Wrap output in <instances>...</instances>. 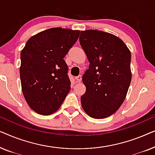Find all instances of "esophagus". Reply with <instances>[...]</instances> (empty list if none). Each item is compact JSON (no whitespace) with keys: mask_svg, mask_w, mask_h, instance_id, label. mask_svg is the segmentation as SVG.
<instances>
[{"mask_svg":"<svg viewBox=\"0 0 155 155\" xmlns=\"http://www.w3.org/2000/svg\"><path fill=\"white\" fill-rule=\"evenodd\" d=\"M75 80H76V81H77L78 82H80L82 81V76L81 75L78 76V77L75 78Z\"/></svg>","mask_w":155,"mask_h":155,"instance_id":"esophagus-1","label":"esophagus"}]
</instances>
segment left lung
<instances>
[{"label": "left lung", "mask_w": 155, "mask_h": 155, "mask_svg": "<svg viewBox=\"0 0 155 155\" xmlns=\"http://www.w3.org/2000/svg\"><path fill=\"white\" fill-rule=\"evenodd\" d=\"M79 39L90 62L82 76V107L93 118L109 117L121 106L130 86V51L119 37L103 31H81Z\"/></svg>", "instance_id": "left-lung-1"}]
</instances>
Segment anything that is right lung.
Listing matches in <instances>:
<instances>
[{
  "instance_id": "add662e5",
  "label": "right lung",
  "mask_w": 155,
  "mask_h": 155,
  "mask_svg": "<svg viewBox=\"0 0 155 155\" xmlns=\"http://www.w3.org/2000/svg\"><path fill=\"white\" fill-rule=\"evenodd\" d=\"M79 35V30L61 27L46 29L29 38L21 51L22 91L36 113H54L68 94L71 80L63 58Z\"/></svg>"
}]
</instances>
